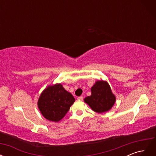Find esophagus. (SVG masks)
Returning <instances> with one entry per match:
<instances>
[{"mask_svg":"<svg viewBox=\"0 0 156 156\" xmlns=\"http://www.w3.org/2000/svg\"><path fill=\"white\" fill-rule=\"evenodd\" d=\"M77 99L80 101H83V96H79V97L77 98Z\"/></svg>","mask_w":156,"mask_h":156,"instance_id":"34e87169","label":"esophagus"}]
</instances>
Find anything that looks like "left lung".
I'll use <instances>...</instances> for the list:
<instances>
[{
	"label": "left lung",
	"mask_w": 156,
	"mask_h": 156,
	"mask_svg": "<svg viewBox=\"0 0 156 156\" xmlns=\"http://www.w3.org/2000/svg\"><path fill=\"white\" fill-rule=\"evenodd\" d=\"M92 95L84 98V102L92 109L98 113L110 110L114 105L116 98L106 81H98L91 88Z\"/></svg>",
	"instance_id": "1"
}]
</instances>
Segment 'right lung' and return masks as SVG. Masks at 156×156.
Wrapping results in <instances>:
<instances>
[{"instance_id": "add662e5", "label": "right lung", "mask_w": 156, "mask_h": 156, "mask_svg": "<svg viewBox=\"0 0 156 156\" xmlns=\"http://www.w3.org/2000/svg\"><path fill=\"white\" fill-rule=\"evenodd\" d=\"M74 101L72 94L66 90L62 84H56L48 87L41 94L37 105L46 119L58 122L66 115Z\"/></svg>"}]
</instances>
